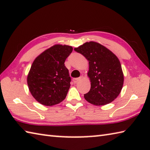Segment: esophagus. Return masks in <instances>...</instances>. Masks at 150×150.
Returning <instances> with one entry per match:
<instances>
[{
  "mask_svg": "<svg viewBox=\"0 0 150 150\" xmlns=\"http://www.w3.org/2000/svg\"><path fill=\"white\" fill-rule=\"evenodd\" d=\"M80 80V78H74V79H73V81L74 83H77Z\"/></svg>",
  "mask_w": 150,
  "mask_h": 150,
  "instance_id": "esophagus-1",
  "label": "esophagus"
}]
</instances>
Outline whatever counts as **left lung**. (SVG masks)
I'll list each match as a JSON object with an SVG mask.
<instances>
[{
  "label": "left lung",
  "mask_w": 150,
  "mask_h": 150,
  "mask_svg": "<svg viewBox=\"0 0 150 150\" xmlns=\"http://www.w3.org/2000/svg\"><path fill=\"white\" fill-rule=\"evenodd\" d=\"M74 50L89 61L88 77L91 89L84 97L95 105H104L117 98L122 91L123 73L120 61L110 50L98 42L90 41Z\"/></svg>",
  "instance_id": "1"
}]
</instances>
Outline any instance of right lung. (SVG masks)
Here are the masks:
<instances>
[{
	"label": "right lung",
	"instance_id": "1",
	"mask_svg": "<svg viewBox=\"0 0 150 150\" xmlns=\"http://www.w3.org/2000/svg\"><path fill=\"white\" fill-rule=\"evenodd\" d=\"M72 51L69 45H55L33 61L27 84L33 97L42 105H54L65 99L71 80L64 63Z\"/></svg>",
	"mask_w": 150,
	"mask_h": 150
}]
</instances>
